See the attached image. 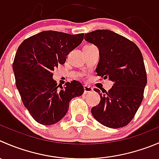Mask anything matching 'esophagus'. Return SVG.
I'll return each instance as SVG.
<instances>
[{
    "instance_id": "obj_1",
    "label": "esophagus",
    "mask_w": 159,
    "mask_h": 159,
    "mask_svg": "<svg viewBox=\"0 0 159 159\" xmlns=\"http://www.w3.org/2000/svg\"><path fill=\"white\" fill-rule=\"evenodd\" d=\"M84 93L87 94V93H91V92H93V89L90 86H88V85H84Z\"/></svg>"
}]
</instances>
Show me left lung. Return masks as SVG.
Here are the masks:
<instances>
[{
    "label": "left lung",
    "mask_w": 159,
    "mask_h": 159,
    "mask_svg": "<svg viewBox=\"0 0 159 159\" xmlns=\"http://www.w3.org/2000/svg\"><path fill=\"white\" fill-rule=\"evenodd\" d=\"M84 39L99 50L97 75L113 82L108 92L94 89L99 94L100 102L92 107V116L109 128L125 127L134 117L147 84L141 50L126 37L106 29L84 34Z\"/></svg>",
    "instance_id": "8db88e82"
}]
</instances>
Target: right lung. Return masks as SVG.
Listing matches in <instances>:
<instances>
[{"label":"right lung","instance_id":"right-lung-1","mask_svg":"<svg viewBox=\"0 0 159 159\" xmlns=\"http://www.w3.org/2000/svg\"><path fill=\"white\" fill-rule=\"evenodd\" d=\"M84 34L43 31L26 39L18 47L13 62L16 87L25 107L43 125H52L67 113L69 102L84 92L81 82L64 87L53 79V70L64 64L67 55L82 42Z\"/></svg>","mask_w":159,"mask_h":159}]
</instances>
